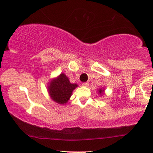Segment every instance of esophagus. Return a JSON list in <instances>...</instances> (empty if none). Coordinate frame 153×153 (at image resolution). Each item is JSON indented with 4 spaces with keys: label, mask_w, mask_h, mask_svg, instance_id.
<instances>
[{
    "label": "esophagus",
    "mask_w": 153,
    "mask_h": 153,
    "mask_svg": "<svg viewBox=\"0 0 153 153\" xmlns=\"http://www.w3.org/2000/svg\"><path fill=\"white\" fill-rule=\"evenodd\" d=\"M82 85L84 86H88V82H84L82 83Z\"/></svg>",
    "instance_id": "34e87169"
}]
</instances>
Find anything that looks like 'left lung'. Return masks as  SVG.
<instances>
[{
	"label": "left lung",
	"instance_id": "8db88e82",
	"mask_svg": "<svg viewBox=\"0 0 153 153\" xmlns=\"http://www.w3.org/2000/svg\"><path fill=\"white\" fill-rule=\"evenodd\" d=\"M99 93H100V94H102V90L100 89V90H99Z\"/></svg>",
	"mask_w": 153,
	"mask_h": 153
}]
</instances>
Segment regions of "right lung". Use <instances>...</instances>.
<instances>
[{
  "label": "right lung",
  "mask_w": 153,
  "mask_h": 153,
  "mask_svg": "<svg viewBox=\"0 0 153 153\" xmlns=\"http://www.w3.org/2000/svg\"><path fill=\"white\" fill-rule=\"evenodd\" d=\"M77 84H71L69 79L65 74H61L56 79L50 82L49 86V93L51 98L59 104L67 102L70 98L73 90Z\"/></svg>",
  "instance_id": "1"
}]
</instances>
